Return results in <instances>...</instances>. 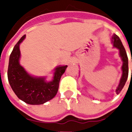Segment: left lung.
Returning <instances> with one entry per match:
<instances>
[{
    "instance_id": "left-lung-1",
    "label": "left lung",
    "mask_w": 132,
    "mask_h": 132,
    "mask_svg": "<svg viewBox=\"0 0 132 132\" xmlns=\"http://www.w3.org/2000/svg\"><path fill=\"white\" fill-rule=\"evenodd\" d=\"M112 43H113L114 47H116L117 49H119V56L121 57L122 62V77L120 78L119 80V83L118 87L116 89V93L117 94H119L120 91L122 90L123 87L125 86L126 81L127 80L128 78V74H129V67H128V57L127 55V52L125 51V49L123 44H122V42L120 40L119 37L115 34H114L112 36ZM131 62H132V59H131Z\"/></svg>"
}]
</instances>
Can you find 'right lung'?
Wrapping results in <instances>:
<instances>
[{"label": "right lung", "mask_w": 132, "mask_h": 132, "mask_svg": "<svg viewBox=\"0 0 132 132\" xmlns=\"http://www.w3.org/2000/svg\"><path fill=\"white\" fill-rule=\"evenodd\" d=\"M26 35H23L13 48L9 59L7 78L14 93L24 102L30 105H42L55 97L61 76L67 66H59L54 69L52 81L45 77H35L30 75L20 64V44Z\"/></svg>", "instance_id": "1"}]
</instances>
